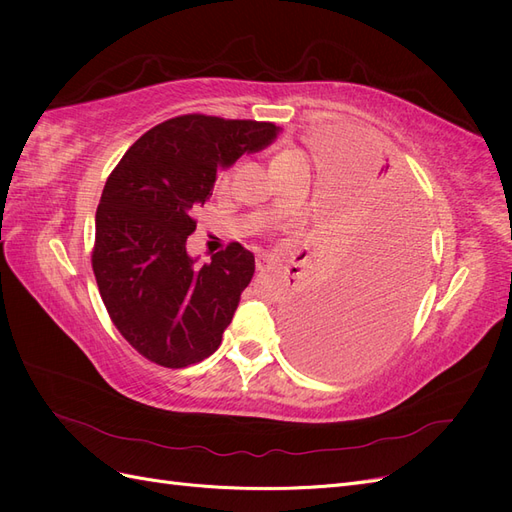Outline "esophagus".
Instances as JSON below:
<instances>
[{
	"instance_id": "esophagus-1",
	"label": "esophagus",
	"mask_w": 512,
	"mask_h": 512,
	"mask_svg": "<svg viewBox=\"0 0 512 512\" xmlns=\"http://www.w3.org/2000/svg\"><path fill=\"white\" fill-rule=\"evenodd\" d=\"M271 267H273V262H271L267 256H258V258H256V269H258L260 273L269 271Z\"/></svg>"
}]
</instances>
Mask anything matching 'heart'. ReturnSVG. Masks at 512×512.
Wrapping results in <instances>:
<instances>
[{
    "mask_svg": "<svg viewBox=\"0 0 512 512\" xmlns=\"http://www.w3.org/2000/svg\"><path fill=\"white\" fill-rule=\"evenodd\" d=\"M299 162H305L303 153L299 149L282 147L280 151H275V156L271 160V170H273V175H280V173H284V170H288L290 166L299 164ZM228 181H230V170H222L220 177H218V183H215V188L224 192L228 188Z\"/></svg>",
    "mask_w": 512,
    "mask_h": 512,
    "instance_id": "b5f03b06",
    "label": "heart"
}]
</instances>
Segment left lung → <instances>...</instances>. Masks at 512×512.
Returning <instances> with one entry per match:
<instances>
[{
    "instance_id": "8db88e82",
    "label": "left lung",
    "mask_w": 512,
    "mask_h": 512,
    "mask_svg": "<svg viewBox=\"0 0 512 512\" xmlns=\"http://www.w3.org/2000/svg\"><path fill=\"white\" fill-rule=\"evenodd\" d=\"M371 190L346 250L299 284L284 309L290 352L318 374L344 376L376 361L404 331L421 292L427 262L421 198L391 170L389 158Z\"/></svg>"
}]
</instances>
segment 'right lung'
<instances>
[{"label": "right lung", "mask_w": 512, "mask_h": 512, "mask_svg": "<svg viewBox=\"0 0 512 512\" xmlns=\"http://www.w3.org/2000/svg\"><path fill=\"white\" fill-rule=\"evenodd\" d=\"M277 132L271 121L179 115L145 132L108 175L91 267L117 331L151 363L179 369L220 348L254 254L232 241L196 265L185 241L220 170Z\"/></svg>", "instance_id": "add662e5"}]
</instances>
